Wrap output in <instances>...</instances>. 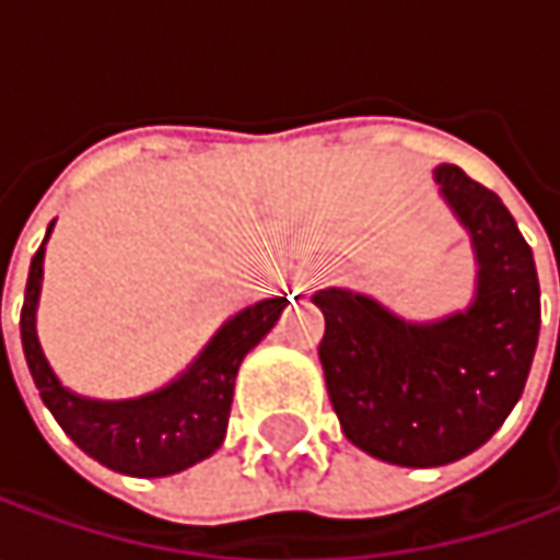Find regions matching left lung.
<instances>
[{
    "instance_id": "1",
    "label": "left lung",
    "mask_w": 560,
    "mask_h": 560,
    "mask_svg": "<svg viewBox=\"0 0 560 560\" xmlns=\"http://www.w3.org/2000/svg\"><path fill=\"white\" fill-rule=\"evenodd\" d=\"M470 233L477 290L464 312L405 320L371 295L320 290L317 346L342 433L401 467H440L480 448L524 393L539 342V277L502 199L458 164L433 171Z\"/></svg>"
}]
</instances>
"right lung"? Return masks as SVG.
<instances>
[{"label":"right lung","instance_id":"add662e5","mask_svg":"<svg viewBox=\"0 0 560 560\" xmlns=\"http://www.w3.org/2000/svg\"><path fill=\"white\" fill-rule=\"evenodd\" d=\"M52 226L55 221L46 230V240ZM46 240L36 248L27 273L21 308V346L39 398L52 411L58 427L90 458L127 477H167L214 455L226 436L236 371L243 358L280 320L283 308L290 305L287 295L255 302L233 314L184 374L149 396L124 401L77 396L68 386H61L36 336V302L43 290Z\"/></svg>","mask_w":560,"mask_h":560}]
</instances>
